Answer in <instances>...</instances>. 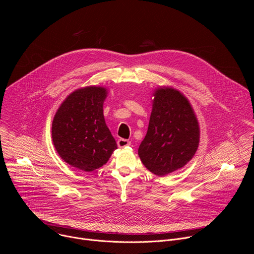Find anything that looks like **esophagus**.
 Instances as JSON below:
<instances>
[{
	"label": "esophagus",
	"mask_w": 254,
	"mask_h": 254,
	"mask_svg": "<svg viewBox=\"0 0 254 254\" xmlns=\"http://www.w3.org/2000/svg\"><path fill=\"white\" fill-rule=\"evenodd\" d=\"M118 146L119 148H126L130 146V141L128 139H125V138H120L118 140Z\"/></svg>",
	"instance_id": "1"
}]
</instances>
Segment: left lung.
<instances>
[{"instance_id": "left-lung-1", "label": "left lung", "mask_w": 254, "mask_h": 254, "mask_svg": "<svg viewBox=\"0 0 254 254\" xmlns=\"http://www.w3.org/2000/svg\"><path fill=\"white\" fill-rule=\"evenodd\" d=\"M148 132L139 144L138 156L153 174L164 177L189 163L200 141V127L189 99L172 86L153 92Z\"/></svg>"}]
</instances>
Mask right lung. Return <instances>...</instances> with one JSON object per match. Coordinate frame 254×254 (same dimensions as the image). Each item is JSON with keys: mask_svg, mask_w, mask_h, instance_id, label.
Listing matches in <instances>:
<instances>
[{"mask_svg": "<svg viewBox=\"0 0 254 254\" xmlns=\"http://www.w3.org/2000/svg\"><path fill=\"white\" fill-rule=\"evenodd\" d=\"M107 93L103 86L78 88L63 100L54 116L53 144L60 158L71 167L94 171L118 149L103 116Z\"/></svg>", "mask_w": 254, "mask_h": 254, "instance_id": "add662e5", "label": "right lung"}]
</instances>
